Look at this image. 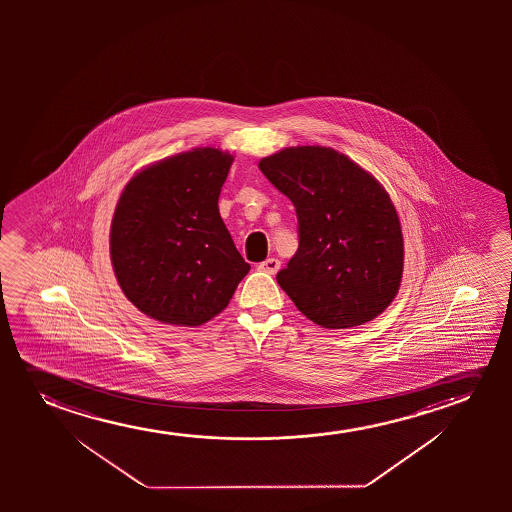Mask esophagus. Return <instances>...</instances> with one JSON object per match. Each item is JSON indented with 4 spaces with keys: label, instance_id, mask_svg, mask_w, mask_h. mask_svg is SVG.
<instances>
[{
    "label": "esophagus",
    "instance_id": "obj_1",
    "mask_svg": "<svg viewBox=\"0 0 512 512\" xmlns=\"http://www.w3.org/2000/svg\"><path fill=\"white\" fill-rule=\"evenodd\" d=\"M281 262L278 259H267L264 262H260L259 269L260 271H264L267 274H276L278 273V269H280Z\"/></svg>",
    "mask_w": 512,
    "mask_h": 512
}]
</instances>
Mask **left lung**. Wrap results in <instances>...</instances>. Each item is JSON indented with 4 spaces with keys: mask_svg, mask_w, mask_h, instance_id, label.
Listing matches in <instances>:
<instances>
[{
    "mask_svg": "<svg viewBox=\"0 0 512 512\" xmlns=\"http://www.w3.org/2000/svg\"><path fill=\"white\" fill-rule=\"evenodd\" d=\"M259 168L297 213L299 248L276 280L325 329L371 322L397 295L404 243L392 199L374 176L327 147H292Z\"/></svg>",
    "mask_w": 512,
    "mask_h": 512,
    "instance_id": "obj_1",
    "label": "left lung"
}]
</instances>
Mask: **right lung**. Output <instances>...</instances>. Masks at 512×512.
<instances>
[{"instance_id": "add662e5", "label": "right lung", "mask_w": 512, "mask_h": 512, "mask_svg": "<svg viewBox=\"0 0 512 512\" xmlns=\"http://www.w3.org/2000/svg\"><path fill=\"white\" fill-rule=\"evenodd\" d=\"M232 155L194 148L143 169L120 196L110 253L122 292L155 320L196 327L250 271L218 211Z\"/></svg>"}]
</instances>
